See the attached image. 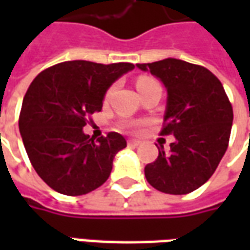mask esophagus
Instances as JSON below:
<instances>
[{"mask_svg":"<svg viewBox=\"0 0 250 250\" xmlns=\"http://www.w3.org/2000/svg\"><path fill=\"white\" fill-rule=\"evenodd\" d=\"M141 143H142V142L138 141V139H130V141H128V146L136 147V146H139Z\"/></svg>","mask_w":250,"mask_h":250,"instance_id":"34e87169","label":"esophagus"}]
</instances>
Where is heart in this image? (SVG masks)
<instances>
[{"mask_svg":"<svg viewBox=\"0 0 250 250\" xmlns=\"http://www.w3.org/2000/svg\"><path fill=\"white\" fill-rule=\"evenodd\" d=\"M151 83H155V82H154V80H151V79H147V77H142V79H139V80H138V84H136V85H138V88H139V87H143V85H147V84H151ZM111 92H112V89H109L108 91V93H107V98H108L109 95H111ZM131 128L135 131L136 125H131Z\"/></svg>","mask_w":250,"mask_h":250,"instance_id":"1","label":"heart"}]
</instances>
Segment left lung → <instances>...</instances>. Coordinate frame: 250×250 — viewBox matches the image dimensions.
<instances>
[{
    "label": "left lung",
    "mask_w": 250,
    "mask_h": 250,
    "mask_svg": "<svg viewBox=\"0 0 250 250\" xmlns=\"http://www.w3.org/2000/svg\"><path fill=\"white\" fill-rule=\"evenodd\" d=\"M136 66L166 88L161 134L175 138L168 151L161 146L155 162L145 167L147 182L166 194L191 193L209 181L228 148L230 102L220 80L204 66L173 57Z\"/></svg>",
    "instance_id": "8db88e82"
}]
</instances>
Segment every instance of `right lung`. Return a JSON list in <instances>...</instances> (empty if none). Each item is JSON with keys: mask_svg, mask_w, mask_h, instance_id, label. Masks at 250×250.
Here are the masks:
<instances>
[{"mask_svg": "<svg viewBox=\"0 0 250 250\" xmlns=\"http://www.w3.org/2000/svg\"><path fill=\"white\" fill-rule=\"evenodd\" d=\"M135 68L131 62H64L39 73L25 93L19 127L40 178L57 193L83 195L108 179L127 142L118 132L84 134L87 118L102 111L108 88Z\"/></svg>", "mask_w": 250, "mask_h": 250, "instance_id": "right-lung-1", "label": "right lung"}]
</instances>
